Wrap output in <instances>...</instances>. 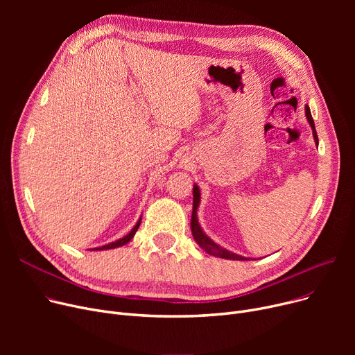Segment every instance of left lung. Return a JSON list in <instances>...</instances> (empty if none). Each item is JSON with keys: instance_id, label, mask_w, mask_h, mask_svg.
I'll return each mask as SVG.
<instances>
[{"instance_id": "1", "label": "left lung", "mask_w": 355, "mask_h": 355, "mask_svg": "<svg viewBox=\"0 0 355 355\" xmlns=\"http://www.w3.org/2000/svg\"><path fill=\"white\" fill-rule=\"evenodd\" d=\"M305 115H306V119L312 128V135H313V139H315V144L316 146H318V135H316V130H315V123H313V119H312V115H311V110L308 107V105L305 106ZM193 216H191V232H193V236H194V240L197 241V245L202 249L206 250L209 254H213L216 257H221V259H230V260H249L248 257H243L240 254H236V253H232L226 249L220 248L218 245H216L214 241L202 232V229L198 225V218H197V209H198V204H200V189L197 187V185L194 184L193 187Z\"/></svg>"}]
</instances>
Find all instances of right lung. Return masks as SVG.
I'll list each match as a JSON object with an SVG mask.
<instances>
[{"mask_svg": "<svg viewBox=\"0 0 355 355\" xmlns=\"http://www.w3.org/2000/svg\"><path fill=\"white\" fill-rule=\"evenodd\" d=\"M139 225H141V218L138 220V223L135 225V227L130 230L125 237H122V239H119V240H116V241H112V243H109V245H105V246H102V248H96V249H93V250H109V249H115V248H119V246H123V245H126L128 241L132 239L134 236H135V233H137V230H138V227H139Z\"/></svg>", "mask_w": 355, "mask_h": 355, "instance_id": "1", "label": "right lung"}]
</instances>
